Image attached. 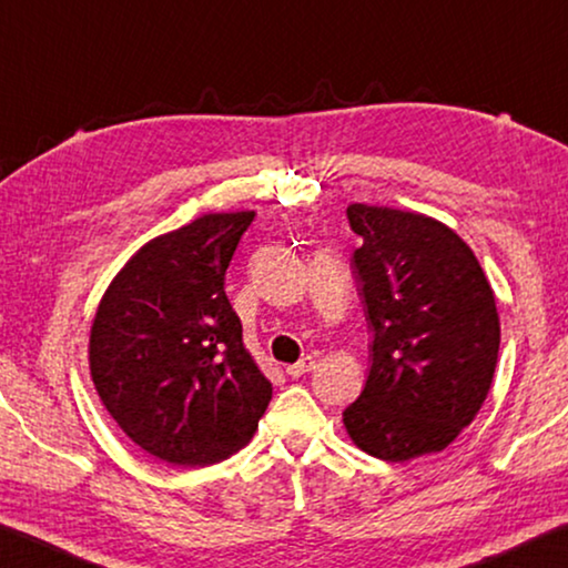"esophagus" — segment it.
Segmentation results:
<instances>
[{"label":"esophagus","mask_w":568,"mask_h":568,"mask_svg":"<svg viewBox=\"0 0 568 568\" xmlns=\"http://www.w3.org/2000/svg\"><path fill=\"white\" fill-rule=\"evenodd\" d=\"M314 357L312 355H304L300 363H294V365H286V373L292 375V378H300V375H304V373H310L312 368H314Z\"/></svg>","instance_id":"esophagus-1"}]
</instances>
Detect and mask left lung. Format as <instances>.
Returning <instances> with one entry per match:
<instances>
[{
	"label": "left lung",
	"mask_w": 568,
	"mask_h": 568,
	"mask_svg": "<svg viewBox=\"0 0 568 568\" xmlns=\"http://www.w3.org/2000/svg\"><path fill=\"white\" fill-rule=\"evenodd\" d=\"M353 268L371 327V373L343 412L357 449L408 462L447 449L490 390L500 317L473 248L429 215L353 203Z\"/></svg>",
	"instance_id": "8db88e82"
}]
</instances>
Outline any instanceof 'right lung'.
<instances>
[{"label": "right lung", "mask_w": 568, "mask_h": 568, "mask_svg": "<svg viewBox=\"0 0 568 568\" xmlns=\"http://www.w3.org/2000/svg\"><path fill=\"white\" fill-rule=\"evenodd\" d=\"M254 211L207 213L144 243L95 310L93 386L136 447L207 467L246 447L272 383L243 345L225 268Z\"/></svg>", "instance_id": "right-lung-1"}]
</instances>
